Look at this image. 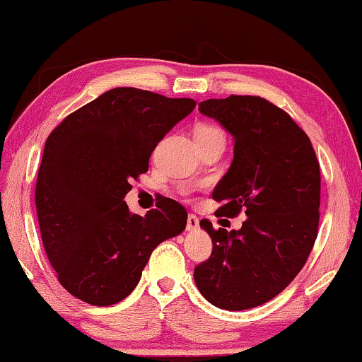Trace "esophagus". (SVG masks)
<instances>
[{"label": "esophagus", "instance_id": "1", "mask_svg": "<svg viewBox=\"0 0 362 362\" xmlns=\"http://www.w3.org/2000/svg\"><path fill=\"white\" fill-rule=\"evenodd\" d=\"M199 227V219L194 214H188L187 217V230H197Z\"/></svg>", "mask_w": 362, "mask_h": 362}]
</instances>
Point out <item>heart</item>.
Wrapping results in <instances>:
<instances>
[{
    "label": "heart",
    "instance_id": "1",
    "mask_svg": "<svg viewBox=\"0 0 362 362\" xmlns=\"http://www.w3.org/2000/svg\"><path fill=\"white\" fill-rule=\"evenodd\" d=\"M197 134H222V132L217 127H214V125H202V127L197 129Z\"/></svg>",
    "mask_w": 362,
    "mask_h": 362
}]
</instances>
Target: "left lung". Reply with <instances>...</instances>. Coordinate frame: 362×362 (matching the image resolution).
<instances>
[{
  "label": "left lung",
  "instance_id": "8db88e82",
  "mask_svg": "<svg viewBox=\"0 0 362 362\" xmlns=\"http://www.w3.org/2000/svg\"><path fill=\"white\" fill-rule=\"evenodd\" d=\"M199 112L235 139L233 163L212 193L222 203L216 214L248 217L232 232L199 222L212 253L193 277L211 305L243 311L271 301L306 264L319 228V160L305 130L261 96L206 100Z\"/></svg>",
  "mask_w": 362,
  "mask_h": 362
}]
</instances>
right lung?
Wrapping results in <instances>:
<instances>
[{"mask_svg": "<svg viewBox=\"0 0 362 362\" xmlns=\"http://www.w3.org/2000/svg\"><path fill=\"white\" fill-rule=\"evenodd\" d=\"M197 106L148 90L119 87L62 120L45 143L35 185L40 233L56 277L93 306L127 298L156 246L187 226L170 198L145 216L130 214L124 197L148 172L150 156Z\"/></svg>", "mask_w": 362, "mask_h": 362, "instance_id": "right-lung-1", "label": "right lung"}]
</instances>
